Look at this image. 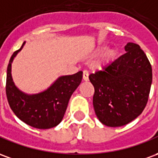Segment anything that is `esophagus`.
<instances>
[{"mask_svg": "<svg viewBox=\"0 0 158 158\" xmlns=\"http://www.w3.org/2000/svg\"><path fill=\"white\" fill-rule=\"evenodd\" d=\"M83 79L85 81H88L89 80V73L87 71H84L83 72Z\"/></svg>", "mask_w": 158, "mask_h": 158, "instance_id": "esophagus-1", "label": "esophagus"}]
</instances>
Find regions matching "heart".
I'll return each mask as SVG.
<instances>
[{
  "label": "heart",
  "mask_w": 158,
  "mask_h": 158,
  "mask_svg": "<svg viewBox=\"0 0 158 158\" xmlns=\"http://www.w3.org/2000/svg\"><path fill=\"white\" fill-rule=\"evenodd\" d=\"M107 48V45L106 44H101V45H97L96 48L93 49L92 52H90V56H96L101 54L99 58L96 60V62L93 64V68L95 69H103L107 66L111 65L118 57V49L112 47V48Z\"/></svg>",
  "instance_id": "obj_1"
}]
</instances>
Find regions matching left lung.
Instances as JSON below:
<instances>
[{
	"label": "left lung",
	"mask_w": 158,
	"mask_h": 158,
	"mask_svg": "<svg viewBox=\"0 0 158 158\" xmlns=\"http://www.w3.org/2000/svg\"><path fill=\"white\" fill-rule=\"evenodd\" d=\"M124 50L111 65L89 76L95 113L108 127L125 125L141 114L152 82V66L139 45L129 42Z\"/></svg>",
	"instance_id": "obj_1"
}]
</instances>
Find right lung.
<instances>
[{"mask_svg":"<svg viewBox=\"0 0 158 158\" xmlns=\"http://www.w3.org/2000/svg\"><path fill=\"white\" fill-rule=\"evenodd\" d=\"M25 43L23 42L21 48L12 54L7 66L6 85L7 101L12 112L23 123L36 129H51L62 122L69 99L82 81L83 72L60 76L41 92H23L13 82L12 63Z\"/></svg>","mask_w":158,"mask_h":158,"instance_id":"obj_1","label":"right lung"}]
</instances>
